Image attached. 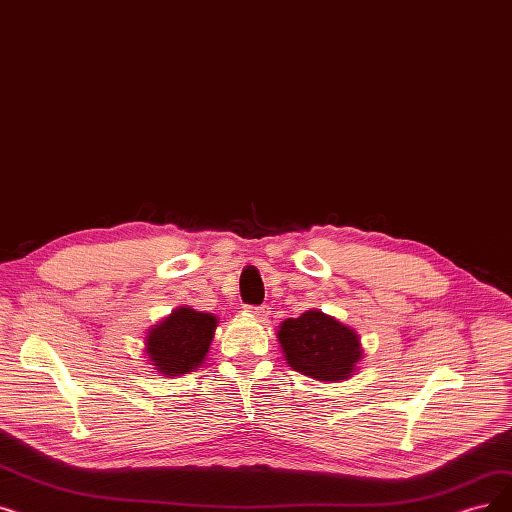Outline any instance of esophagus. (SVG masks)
<instances>
[{
    "mask_svg": "<svg viewBox=\"0 0 512 512\" xmlns=\"http://www.w3.org/2000/svg\"><path fill=\"white\" fill-rule=\"evenodd\" d=\"M244 309H247L253 318H259V320L270 318V314H272L270 305H247Z\"/></svg>",
    "mask_w": 512,
    "mask_h": 512,
    "instance_id": "obj_1",
    "label": "esophagus"
}]
</instances>
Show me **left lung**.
Returning <instances> with one entry per match:
<instances>
[{
	"mask_svg": "<svg viewBox=\"0 0 512 512\" xmlns=\"http://www.w3.org/2000/svg\"><path fill=\"white\" fill-rule=\"evenodd\" d=\"M278 341L288 366L318 381H343L362 360L358 335L318 309L284 320Z\"/></svg>",
	"mask_w": 512,
	"mask_h": 512,
	"instance_id": "left-lung-1",
	"label": "left lung"
}]
</instances>
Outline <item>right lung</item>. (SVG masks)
I'll list each match as a JSON object with an SVG mask.
<instances>
[{
	"instance_id": "add662e5",
	"label": "right lung",
	"mask_w": 512,
	"mask_h": 512,
	"mask_svg": "<svg viewBox=\"0 0 512 512\" xmlns=\"http://www.w3.org/2000/svg\"><path fill=\"white\" fill-rule=\"evenodd\" d=\"M217 318L190 307L173 314L148 332L146 353L159 372L169 376L188 374L201 366L215 335Z\"/></svg>"
}]
</instances>
